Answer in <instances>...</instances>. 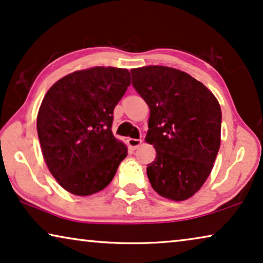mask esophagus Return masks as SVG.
Segmentation results:
<instances>
[{
  "label": "esophagus",
  "instance_id": "1",
  "mask_svg": "<svg viewBox=\"0 0 263 263\" xmlns=\"http://www.w3.org/2000/svg\"><path fill=\"white\" fill-rule=\"evenodd\" d=\"M127 142H128V146L130 147L132 149H135V148H138L140 145H141L142 140H140V139H128Z\"/></svg>",
  "mask_w": 263,
  "mask_h": 263
}]
</instances>
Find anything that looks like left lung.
<instances>
[{"label":"left lung","mask_w":263,"mask_h":263,"mask_svg":"<svg viewBox=\"0 0 263 263\" xmlns=\"http://www.w3.org/2000/svg\"><path fill=\"white\" fill-rule=\"evenodd\" d=\"M133 86L149 107L146 142L157 156L147 165L160 196L184 201L199 192L214 166L221 133V109L202 82L165 66L130 70Z\"/></svg>","instance_id":"left-lung-1"}]
</instances>
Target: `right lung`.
<instances>
[{"label": "right lung", "mask_w": 263, "mask_h": 263, "mask_svg": "<svg viewBox=\"0 0 263 263\" xmlns=\"http://www.w3.org/2000/svg\"><path fill=\"white\" fill-rule=\"evenodd\" d=\"M129 85L128 69L93 67L66 75L46 92L37 116L39 142L49 171L70 194L106 188L127 157L111 127Z\"/></svg>", "instance_id": "obj_1"}]
</instances>
